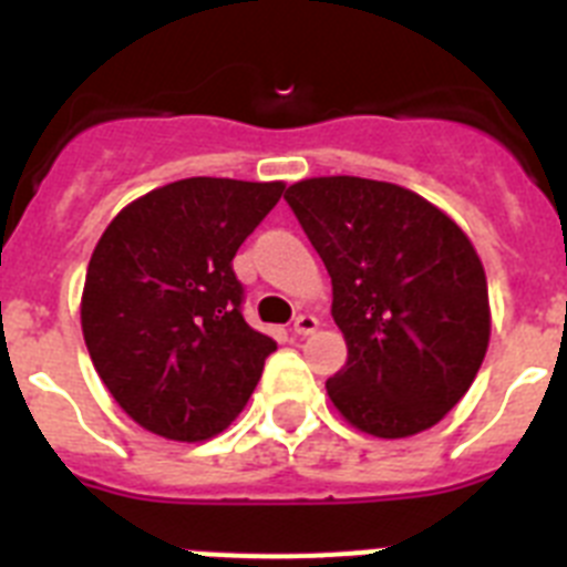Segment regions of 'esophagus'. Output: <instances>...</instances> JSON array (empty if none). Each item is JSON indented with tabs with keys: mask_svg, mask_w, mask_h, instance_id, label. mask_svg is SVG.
<instances>
[{
	"mask_svg": "<svg viewBox=\"0 0 567 567\" xmlns=\"http://www.w3.org/2000/svg\"><path fill=\"white\" fill-rule=\"evenodd\" d=\"M318 318L315 315H298L295 318V334H300V338H307V334H315L318 332Z\"/></svg>",
	"mask_w": 567,
	"mask_h": 567,
	"instance_id": "obj_1",
	"label": "esophagus"
}]
</instances>
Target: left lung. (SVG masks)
<instances>
[{
    "label": "left lung",
    "instance_id": "1",
    "mask_svg": "<svg viewBox=\"0 0 567 567\" xmlns=\"http://www.w3.org/2000/svg\"><path fill=\"white\" fill-rule=\"evenodd\" d=\"M332 278L346 365L329 400L383 440L437 425L483 365L488 284L468 235L423 195L358 175H320L284 195Z\"/></svg>",
    "mask_w": 567,
    "mask_h": 567
}]
</instances>
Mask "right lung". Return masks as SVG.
Instances as JSON below:
<instances>
[{
  "label": "right lung",
  "mask_w": 567,
  "mask_h": 567,
  "mask_svg": "<svg viewBox=\"0 0 567 567\" xmlns=\"http://www.w3.org/2000/svg\"><path fill=\"white\" fill-rule=\"evenodd\" d=\"M284 182L182 178L135 198L90 255L82 332L135 423L178 443L224 432L278 349L244 315L233 258Z\"/></svg>",
  "instance_id": "1"
}]
</instances>
